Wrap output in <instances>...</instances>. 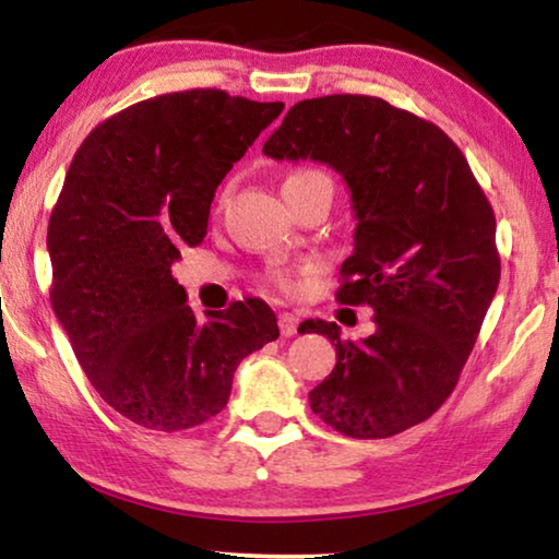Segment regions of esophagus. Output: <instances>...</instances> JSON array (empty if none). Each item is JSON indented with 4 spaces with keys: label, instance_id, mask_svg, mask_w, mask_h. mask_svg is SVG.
<instances>
[{
    "label": "esophagus",
    "instance_id": "obj_1",
    "mask_svg": "<svg viewBox=\"0 0 559 559\" xmlns=\"http://www.w3.org/2000/svg\"><path fill=\"white\" fill-rule=\"evenodd\" d=\"M278 329L283 336H294L296 329H298V317H294V313H278Z\"/></svg>",
    "mask_w": 559,
    "mask_h": 559
}]
</instances>
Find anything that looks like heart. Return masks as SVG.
<instances>
[{"label": "heart", "mask_w": 559, "mask_h": 559, "mask_svg": "<svg viewBox=\"0 0 559 559\" xmlns=\"http://www.w3.org/2000/svg\"><path fill=\"white\" fill-rule=\"evenodd\" d=\"M311 182H329V177L324 175V171H319V169H309V167H304V169H294L290 171V175L283 179V187H290V185H311ZM332 185V182H329ZM273 281L276 283H281V286H288V271H283V269H276L273 271Z\"/></svg>", "instance_id": "heart-1"}]
</instances>
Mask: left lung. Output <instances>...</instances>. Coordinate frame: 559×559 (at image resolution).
Wrapping results in <instances>:
<instances>
[{
  "label": "left lung",
  "mask_w": 559,
  "mask_h": 559,
  "mask_svg": "<svg viewBox=\"0 0 559 559\" xmlns=\"http://www.w3.org/2000/svg\"><path fill=\"white\" fill-rule=\"evenodd\" d=\"M263 154L340 171L357 227L336 298L374 311L361 342H342L334 321L298 329L336 349L311 411L349 438L428 420L459 382L501 276L497 217L466 156L436 123L349 93L296 104Z\"/></svg>",
  "instance_id": "obj_1"
}]
</instances>
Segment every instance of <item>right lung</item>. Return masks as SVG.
Returning <instances> with one entry per match:
<instances>
[{
	"instance_id": "add662e5",
	"label": "right lung",
	"mask_w": 559,
	"mask_h": 559,
	"mask_svg": "<svg viewBox=\"0 0 559 559\" xmlns=\"http://www.w3.org/2000/svg\"><path fill=\"white\" fill-rule=\"evenodd\" d=\"M281 111L215 88L164 93L96 126L70 162L47 225L50 301L98 395L141 428L210 420L240 359L278 340L258 298L198 321L171 263L200 246L217 185Z\"/></svg>"
}]
</instances>
